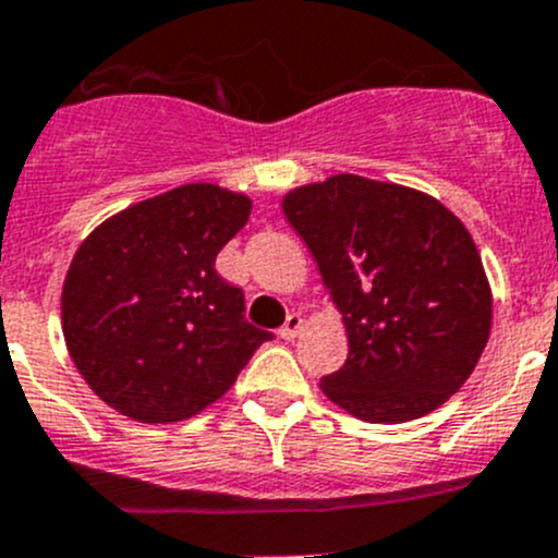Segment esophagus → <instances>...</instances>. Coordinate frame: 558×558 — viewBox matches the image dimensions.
Here are the masks:
<instances>
[{
	"label": "esophagus",
	"mask_w": 558,
	"mask_h": 558,
	"mask_svg": "<svg viewBox=\"0 0 558 558\" xmlns=\"http://www.w3.org/2000/svg\"><path fill=\"white\" fill-rule=\"evenodd\" d=\"M302 329H305V320H302V315L300 313H291L289 318H286V324L280 326L278 335L283 337V340H294V337L300 335Z\"/></svg>",
	"instance_id": "34e87169"
}]
</instances>
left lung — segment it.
I'll return each instance as SVG.
<instances>
[{
	"label": "left lung",
	"mask_w": 558,
	"mask_h": 558,
	"mask_svg": "<svg viewBox=\"0 0 558 558\" xmlns=\"http://www.w3.org/2000/svg\"><path fill=\"white\" fill-rule=\"evenodd\" d=\"M348 331L320 391L369 424L421 418L464 386L492 331V289L464 223L435 196L335 174L283 196Z\"/></svg>",
	"instance_id": "1"
}]
</instances>
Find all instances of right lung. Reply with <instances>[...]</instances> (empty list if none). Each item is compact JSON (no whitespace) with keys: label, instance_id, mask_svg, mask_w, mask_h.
I'll use <instances>...</instances> for the list:
<instances>
[{"label":"right lung","instance_id":"obj_1","mask_svg":"<svg viewBox=\"0 0 558 558\" xmlns=\"http://www.w3.org/2000/svg\"><path fill=\"white\" fill-rule=\"evenodd\" d=\"M251 199L189 183L99 223L72 258L61 329L77 373L143 424L185 421L221 399L272 331L245 320L243 289L216 256Z\"/></svg>","mask_w":558,"mask_h":558}]
</instances>
